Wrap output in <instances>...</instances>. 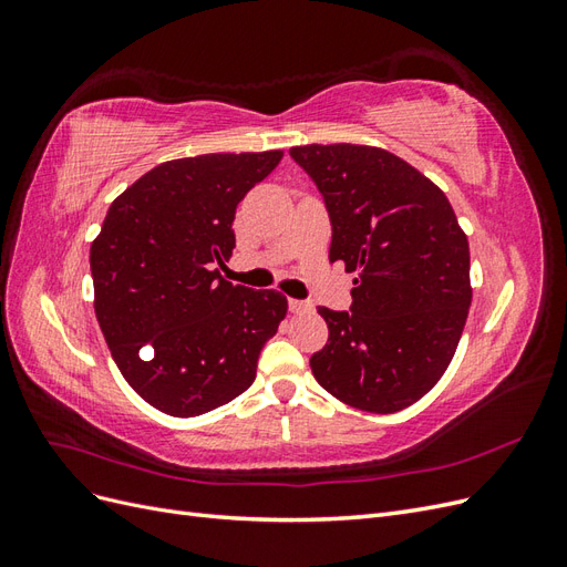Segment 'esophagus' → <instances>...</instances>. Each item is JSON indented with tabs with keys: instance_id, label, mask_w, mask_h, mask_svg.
<instances>
[{
	"instance_id": "esophagus-1",
	"label": "esophagus",
	"mask_w": 567,
	"mask_h": 567,
	"mask_svg": "<svg viewBox=\"0 0 567 567\" xmlns=\"http://www.w3.org/2000/svg\"><path fill=\"white\" fill-rule=\"evenodd\" d=\"M288 310H290V312H307V310H312V305L305 302V300L290 298V300H288Z\"/></svg>"
}]
</instances>
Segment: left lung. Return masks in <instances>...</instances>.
<instances>
[{
    "instance_id": "8db88e82",
    "label": "left lung",
    "mask_w": 567,
    "mask_h": 567,
    "mask_svg": "<svg viewBox=\"0 0 567 567\" xmlns=\"http://www.w3.org/2000/svg\"><path fill=\"white\" fill-rule=\"evenodd\" d=\"M331 219L329 260L359 271L350 310L319 307L329 340L317 383L350 406L392 414L450 367L471 307V255L452 205L416 167L357 144L290 148Z\"/></svg>"
}]
</instances>
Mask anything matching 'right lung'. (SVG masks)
Returning a JSON list of instances; mask_svg holds the SVG:
<instances>
[{"instance_id": "add662e5", "label": "right lung", "mask_w": 567, "mask_h": 567, "mask_svg": "<svg viewBox=\"0 0 567 567\" xmlns=\"http://www.w3.org/2000/svg\"><path fill=\"white\" fill-rule=\"evenodd\" d=\"M281 151L205 153L148 169L120 194L90 250L94 312L120 373L169 416H198L255 381L288 302L219 277L236 205Z\"/></svg>"}]
</instances>
